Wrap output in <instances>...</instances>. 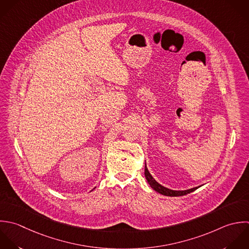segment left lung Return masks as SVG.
<instances>
[{
  "instance_id": "left-lung-1",
  "label": "left lung",
  "mask_w": 249,
  "mask_h": 249,
  "mask_svg": "<svg viewBox=\"0 0 249 249\" xmlns=\"http://www.w3.org/2000/svg\"><path fill=\"white\" fill-rule=\"evenodd\" d=\"M144 176H145V178L148 182V184L151 186V188L153 190H155L156 192L162 194V195H165V196H169V197H178V196H183V195H186V194H189L193 191H195L196 189H198L200 186L198 187H194V188H191V189H187V190H172V189H169L163 185H161L160 183H158L154 178L153 177L151 176V174L149 173V171L147 170V167H146V164H145V167H144Z\"/></svg>"
}]
</instances>
